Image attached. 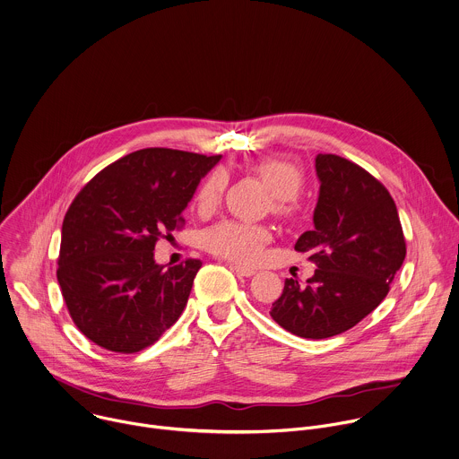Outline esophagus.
Here are the masks:
<instances>
[{"label": "esophagus", "mask_w": 459, "mask_h": 459, "mask_svg": "<svg viewBox=\"0 0 459 459\" xmlns=\"http://www.w3.org/2000/svg\"><path fill=\"white\" fill-rule=\"evenodd\" d=\"M230 268L236 272V275L239 277H252L255 273L254 268H248V266H241V264H230Z\"/></svg>", "instance_id": "1"}]
</instances>
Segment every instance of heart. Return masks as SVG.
I'll list each match as a JSON object with an SVG mask.
<instances>
[{
  "mask_svg": "<svg viewBox=\"0 0 459 459\" xmlns=\"http://www.w3.org/2000/svg\"><path fill=\"white\" fill-rule=\"evenodd\" d=\"M255 173L266 182L273 193V207L277 212L286 211V204L295 200L302 191V173L290 162L281 159H264L255 164ZM227 178L223 171H212L196 193V207L200 212H211L221 200ZM270 239V230L263 225L225 220L204 232V247L218 255L236 263H254L259 259L263 247Z\"/></svg>",
  "mask_w": 459,
  "mask_h": 459,
  "instance_id": "obj_1",
  "label": "heart"
}]
</instances>
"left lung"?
<instances>
[{"label": "left lung", "instance_id": "left-lung-1", "mask_svg": "<svg viewBox=\"0 0 459 459\" xmlns=\"http://www.w3.org/2000/svg\"><path fill=\"white\" fill-rule=\"evenodd\" d=\"M315 169V227L295 250L307 252L318 270L306 286L286 279L270 315L295 336L324 340L349 331L385 300L406 241L394 198L368 171L333 153H318Z\"/></svg>", "mask_w": 459, "mask_h": 459}]
</instances>
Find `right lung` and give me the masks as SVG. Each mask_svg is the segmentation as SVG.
<instances>
[{"label": "right lung", "instance_id": "add662e5", "mask_svg": "<svg viewBox=\"0 0 459 459\" xmlns=\"http://www.w3.org/2000/svg\"><path fill=\"white\" fill-rule=\"evenodd\" d=\"M221 155L144 148L101 169L69 205L56 279L67 311L92 343L119 354L153 345L182 315L202 266H160L155 243Z\"/></svg>", "mask_w": 459, "mask_h": 459}]
</instances>
